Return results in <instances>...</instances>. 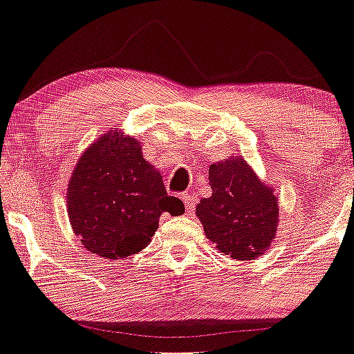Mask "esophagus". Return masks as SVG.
<instances>
[{
    "instance_id": "esophagus-1",
    "label": "esophagus",
    "mask_w": 354,
    "mask_h": 354,
    "mask_svg": "<svg viewBox=\"0 0 354 354\" xmlns=\"http://www.w3.org/2000/svg\"><path fill=\"white\" fill-rule=\"evenodd\" d=\"M182 201H184L185 209H187L189 214H191V212H194V209H196V203H194V196H192V194H189V192L182 194Z\"/></svg>"
}]
</instances>
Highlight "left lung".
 <instances>
[{"instance_id":"left-lung-1","label":"left lung","mask_w":354,"mask_h":354,"mask_svg":"<svg viewBox=\"0 0 354 354\" xmlns=\"http://www.w3.org/2000/svg\"><path fill=\"white\" fill-rule=\"evenodd\" d=\"M207 177L212 194L196 207L207 239L234 260L260 258L279 230L275 189L263 184L243 157L212 163Z\"/></svg>"}]
</instances>
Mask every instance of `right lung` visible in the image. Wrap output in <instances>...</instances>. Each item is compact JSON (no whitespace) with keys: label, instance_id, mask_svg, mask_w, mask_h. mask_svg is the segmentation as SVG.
Here are the masks:
<instances>
[{"label":"right lung","instance_id":"obj_1","mask_svg":"<svg viewBox=\"0 0 354 354\" xmlns=\"http://www.w3.org/2000/svg\"><path fill=\"white\" fill-rule=\"evenodd\" d=\"M133 136L111 130L91 143L67 184L72 231L89 253L121 260L147 248L163 212L184 214Z\"/></svg>","mask_w":354,"mask_h":354}]
</instances>
